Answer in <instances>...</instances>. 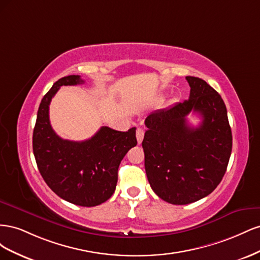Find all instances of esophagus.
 Segmentation results:
<instances>
[{
  "instance_id": "34e87169",
  "label": "esophagus",
  "mask_w": 260,
  "mask_h": 260,
  "mask_svg": "<svg viewBox=\"0 0 260 260\" xmlns=\"http://www.w3.org/2000/svg\"><path fill=\"white\" fill-rule=\"evenodd\" d=\"M143 138H144V130L142 128H138V130H137V140H138L139 144L142 142Z\"/></svg>"
}]
</instances>
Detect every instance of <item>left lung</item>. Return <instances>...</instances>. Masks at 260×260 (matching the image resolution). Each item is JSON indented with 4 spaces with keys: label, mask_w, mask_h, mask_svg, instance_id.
Listing matches in <instances>:
<instances>
[{
    "label": "left lung",
    "mask_w": 260,
    "mask_h": 260,
    "mask_svg": "<svg viewBox=\"0 0 260 260\" xmlns=\"http://www.w3.org/2000/svg\"><path fill=\"white\" fill-rule=\"evenodd\" d=\"M190 98L149 114L142 146L152 190L174 205H185L210 194L225 174L232 151V132L220 94L198 77H185ZM202 117L191 127L186 116Z\"/></svg>",
    "instance_id": "8db88e82"
}]
</instances>
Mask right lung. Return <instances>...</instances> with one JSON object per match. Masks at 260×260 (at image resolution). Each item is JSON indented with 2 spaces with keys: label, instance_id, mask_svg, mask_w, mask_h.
I'll return each instance as SVG.
<instances>
[{
  "label": "right lung",
  "instance_id": "add662e5",
  "mask_svg": "<svg viewBox=\"0 0 260 260\" xmlns=\"http://www.w3.org/2000/svg\"><path fill=\"white\" fill-rule=\"evenodd\" d=\"M83 82L76 75L60 78L43 96L38 109L32 147L38 169L55 194L75 205L93 207L114 194L120 161L138 142L136 128L121 132L104 125L81 142L64 140L55 133L49 117L52 98L61 85Z\"/></svg>",
  "mask_w": 260,
  "mask_h": 260
}]
</instances>
